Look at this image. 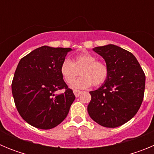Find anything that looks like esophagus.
I'll return each mask as SVG.
<instances>
[{
    "mask_svg": "<svg viewBox=\"0 0 154 154\" xmlns=\"http://www.w3.org/2000/svg\"><path fill=\"white\" fill-rule=\"evenodd\" d=\"M73 92H74L75 96V97H79V96H80L82 94V91H79V90H76V89H74L73 90Z\"/></svg>",
    "mask_w": 154,
    "mask_h": 154,
    "instance_id": "obj_1",
    "label": "esophagus"
}]
</instances>
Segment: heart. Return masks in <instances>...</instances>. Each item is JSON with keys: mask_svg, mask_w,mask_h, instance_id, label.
I'll use <instances>...</instances> for the list:
<instances>
[{"mask_svg": "<svg viewBox=\"0 0 154 154\" xmlns=\"http://www.w3.org/2000/svg\"><path fill=\"white\" fill-rule=\"evenodd\" d=\"M80 73L81 76L74 79ZM60 73L66 83H71L73 89H85L91 85L99 86L107 79L109 67L106 62L98 61L96 56L89 52L80 53L75 55L72 62L69 59L62 61Z\"/></svg>", "mask_w": 154, "mask_h": 154, "instance_id": "b5f03b06", "label": "heart"}]
</instances>
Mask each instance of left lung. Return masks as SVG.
Wrapping results in <instances>:
<instances>
[{"instance_id":"left-lung-1","label":"left lung","mask_w":154,"mask_h":154,"mask_svg":"<svg viewBox=\"0 0 154 154\" xmlns=\"http://www.w3.org/2000/svg\"><path fill=\"white\" fill-rule=\"evenodd\" d=\"M93 51L104 58L109 75L104 83L89 92V115L104 127L122 126L132 119L142 104L145 90L144 74L136 57L114 45L96 47Z\"/></svg>"}]
</instances>
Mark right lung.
<instances>
[{"instance_id":"obj_1","label":"right lung","mask_w":154,"mask_h":154,"mask_svg":"<svg viewBox=\"0 0 154 154\" xmlns=\"http://www.w3.org/2000/svg\"><path fill=\"white\" fill-rule=\"evenodd\" d=\"M70 48H38L21 58L11 84L16 108L31 126L49 130L67 116L75 96L60 73ZM65 89L62 94L56 91Z\"/></svg>"}]
</instances>
